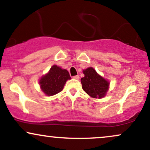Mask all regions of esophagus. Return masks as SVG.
<instances>
[{
	"instance_id": "1",
	"label": "esophagus",
	"mask_w": 150,
	"mask_h": 150,
	"mask_svg": "<svg viewBox=\"0 0 150 150\" xmlns=\"http://www.w3.org/2000/svg\"><path fill=\"white\" fill-rule=\"evenodd\" d=\"M73 79H76V80H78V79H79V75L74 76H73Z\"/></svg>"
}]
</instances>
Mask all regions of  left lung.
<instances>
[{"label":"left lung","instance_id":"left-lung-1","mask_svg":"<svg viewBox=\"0 0 150 150\" xmlns=\"http://www.w3.org/2000/svg\"><path fill=\"white\" fill-rule=\"evenodd\" d=\"M83 78H81L82 88L90 97L101 99L108 91L110 82L99 75L93 67H88L83 71Z\"/></svg>","mask_w":150,"mask_h":150}]
</instances>
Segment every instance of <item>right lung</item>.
<instances>
[{"label": "right lung", "mask_w": 150, "mask_h": 150, "mask_svg": "<svg viewBox=\"0 0 150 150\" xmlns=\"http://www.w3.org/2000/svg\"><path fill=\"white\" fill-rule=\"evenodd\" d=\"M70 79L71 77L67 70L54 64L48 73L40 78L39 84L40 89L46 95L53 96L62 91L66 81Z\"/></svg>", "instance_id": "right-lung-1"}]
</instances>
